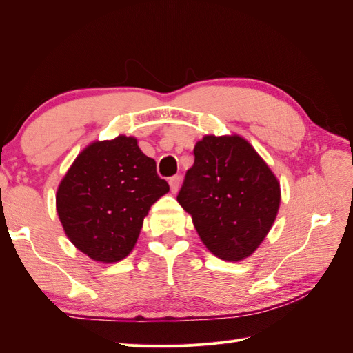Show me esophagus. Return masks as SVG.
Segmentation results:
<instances>
[{
  "label": "esophagus",
  "mask_w": 353,
  "mask_h": 353,
  "mask_svg": "<svg viewBox=\"0 0 353 353\" xmlns=\"http://www.w3.org/2000/svg\"><path fill=\"white\" fill-rule=\"evenodd\" d=\"M169 185H170V191H172V193H176L179 187V176L169 178Z\"/></svg>",
  "instance_id": "esophagus-1"
}]
</instances>
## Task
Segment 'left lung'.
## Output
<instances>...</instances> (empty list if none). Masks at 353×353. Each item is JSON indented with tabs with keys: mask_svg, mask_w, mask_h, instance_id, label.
I'll use <instances>...</instances> for the list:
<instances>
[{
	"mask_svg": "<svg viewBox=\"0 0 353 353\" xmlns=\"http://www.w3.org/2000/svg\"><path fill=\"white\" fill-rule=\"evenodd\" d=\"M176 200L206 248L223 261L250 256L271 230L280 184L254 148L239 135H206Z\"/></svg>",
	"mask_w": 353,
	"mask_h": 353,
	"instance_id": "8db88e82",
	"label": "left lung"
}]
</instances>
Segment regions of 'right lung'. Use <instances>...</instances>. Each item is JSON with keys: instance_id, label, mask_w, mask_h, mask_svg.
<instances>
[{"instance_id": "add662e5", "label": "right lung", "mask_w": 353, "mask_h": 353, "mask_svg": "<svg viewBox=\"0 0 353 353\" xmlns=\"http://www.w3.org/2000/svg\"><path fill=\"white\" fill-rule=\"evenodd\" d=\"M169 185L132 137L88 145L57 190L56 205L69 240L91 259L112 263L130 254L153 203Z\"/></svg>"}]
</instances>
